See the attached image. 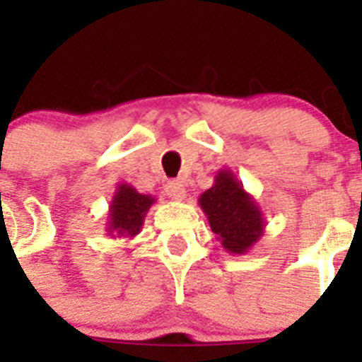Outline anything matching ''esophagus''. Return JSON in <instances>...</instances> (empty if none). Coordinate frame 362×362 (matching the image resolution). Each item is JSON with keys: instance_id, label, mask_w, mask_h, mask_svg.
<instances>
[{"instance_id": "1", "label": "esophagus", "mask_w": 362, "mask_h": 362, "mask_svg": "<svg viewBox=\"0 0 362 362\" xmlns=\"http://www.w3.org/2000/svg\"><path fill=\"white\" fill-rule=\"evenodd\" d=\"M166 196L172 197L174 201H183L187 197V188L181 181H170V183L166 185Z\"/></svg>"}]
</instances>
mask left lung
Returning a JSON list of instances; mask_svg holds the SVG:
<instances>
[{
	"label": "left lung",
	"mask_w": 362,
	"mask_h": 362,
	"mask_svg": "<svg viewBox=\"0 0 362 362\" xmlns=\"http://www.w3.org/2000/svg\"><path fill=\"white\" fill-rule=\"evenodd\" d=\"M197 203L228 254L245 255L263 238L267 226L263 212L228 168L217 172L214 185L201 194Z\"/></svg>",
	"instance_id": "obj_1"
}]
</instances>
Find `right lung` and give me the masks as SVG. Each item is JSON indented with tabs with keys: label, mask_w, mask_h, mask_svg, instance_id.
Segmentation results:
<instances>
[{
	"label": "right lung",
	"mask_w": 362,
	"mask_h": 362,
	"mask_svg": "<svg viewBox=\"0 0 362 362\" xmlns=\"http://www.w3.org/2000/svg\"><path fill=\"white\" fill-rule=\"evenodd\" d=\"M153 203H156V197L148 194H139L129 183L117 185L110 206H108V235L124 239L136 238L137 233L141 232L146 214Z\"/></svg>",
	"instance_id": "obj_1"
}]
</instances>
